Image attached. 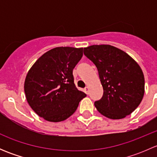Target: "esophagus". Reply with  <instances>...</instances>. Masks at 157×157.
<instances>
[{
  "label": "esophagus",
  "instance_id": "34e87169",
  "mask_svg": "<svg viewBox=\"0 0 157 157\" xmlns=\"http://www.w3.org/2000/svg\"><path fill=\"white\" fill-rule=\"evenodd\" d=\"M84 92L86 93V94H89V87L88 86H86L84 88Z\"/></svg>",
  "mask_w": 157,
  "mask_h": 157
}]
</instances>
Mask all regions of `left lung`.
<instances>
[{
    "mask_svg": "<svg viewBox=\"0 0 157 157\" xmlns=\"http://www.w3.org/2000/svg\"><path fill=\"white\" fill-rule=\"evenodd\" d=\"M96 65L103 95L94 105L111 119H121L137 108L144 94V77L137 63L121 49L109 45L83 48Z\"/></svg>",
    "mask_w": 157,
    "mask_h": 157,
    "instance_id": "8db88e82",
    "label": "left lung"
}]
</instances>
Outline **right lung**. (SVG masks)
Returning a JSON list of instances; mask_svg holds the SVG:
<instances>
[{
  "label": "right lung",
  "instance_id": "add662e5",
  "mask_svg": "<svg viewBox=\"0 0 157 157\" xmlns=\"http://www.w3.org/2000/svg\"><path fill=\"white\" fill-rule=\"evenodd\" d=\"M83 57V48L58 47L42 55L26 75L24 91L33 110L52 122L74 113L86 94L74 84L73 70Z\"/></svg>",
  "mask_w": 157,
  "mask_h": 157
}]
</instances>
